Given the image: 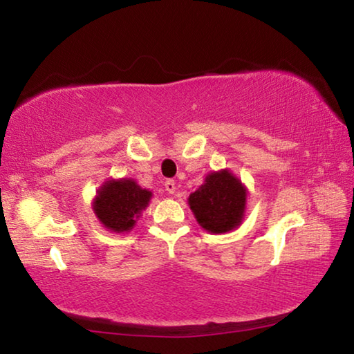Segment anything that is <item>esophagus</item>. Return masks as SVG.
<instances>
[{
  "label": "esophagus",
  "instance_id": "esophagus-1",
  "mask_svg": "<svg viewBox=\"0 0 354 354\" xmlns=\"http://www.w3.org/2000/svg\"><path fill=\"white\" fill-rule=\"evenodd\" d=\"M164 185H165V190L169 192V194H175L176 192V183L173 181V179H167Z\"/></svg>",
  "mask_w": 354,
  "mask_h": 354
}]
</instances>
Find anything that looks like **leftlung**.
Instances as JSON below:
<instances>
[{"instance_id":"1","label":"left lung","mask_w":354,"mask_h":354,"mask_svg":"<svg viewBox=\"0 0 354 354\" xmlns=\"http://www.w3.org/2000/svg\"><path fill=\"white\" fill-rule=\"evenodd\" d=\"M247 189L230 170L209 173L205 184L189 196V206L203 230L214 234L232 231L242 223Z\"/></svg>"}]
</instances>
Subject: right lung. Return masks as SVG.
Segmentation results:
<instances>
[{
	"label": "right lung",
	"instance_id": "add662e5",
	"mask_svg": "<svg viewBox=\"0 0 354 354\" xmlns=\"http://www.w3.org/2000/svg\"><path fill=\"white\" fill-rule=\"evenodd\" d=\"M149 200L151 192L142 189L134 179H109L95 196L93 212L109 231L127 232L133 230Z\"/></svg>",
	"mask_w": 354,
	"mask_h": 354
}]
</instances>
